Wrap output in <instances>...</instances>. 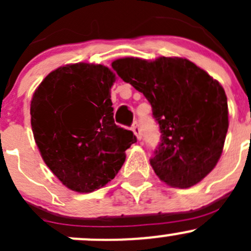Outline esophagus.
<instances>
[{"label": "esophagus", "mask_w": 251, "mask_h": 251, "mask_svg": "<svg viewBox=\"0 0 251 251\" xmlns=\"http://www.w3.org/2000/svg\"><path fill=\"white\" fill-rule=\"evenodd\" d=\"M132 131H133V133L136 135V137H137V140H142V130L140 127V124H138V121H135V123H133Z\"/></svg>", "instance_id": "34e87169"}]
</instances>
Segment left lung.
<instances>
[{
	"label": "left lung",
	"instance_id": "1",
	"mask_svg": "<svg viewBox=\"0 0 251 251\" xmlns=\"http://www.w3.org/2000/svg\"><path fill=\"white\" fill-rule=\"evenodd\" d=\"M116 74L151 103L161 142L151 159L156 176L189 188L210 174L224 149L228 105L224 87L186 58H120Z\"/></svg>",
	"mask_w": 251,
	"mask_h": 251
}]
</instances>
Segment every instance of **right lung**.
Instances as JSON below:
<instances>
[{
  "mask_svg": "<svg viewBox=\"0 0 251 251\" xmlns=\"http://www.w3.org/2000/svg\"><path fill=\"white\" fill-rule=\"evenodd\" d=\"M115 74L100 64L76 63L44 78L30 104L31 128L42 159L60 182L78 193L104 187L137 141L114 123L110 88Z\"/></svg>",
  "mask_w": 251,
  "mask_h": 251,
  "instance_id": "add662e5",
  "label": "right lung"
}]
</instances>
